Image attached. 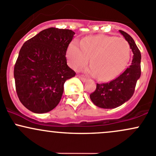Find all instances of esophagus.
<instances>
[{
    "instance_id": "obj_1",
    "label": "esophagus",
    "mask_w": 156,
    "mask_h": 156,
    "mask_svg": "<svg viewBox=\"0 0 156 156\" xmlns=\"http://www.w3.org/2000/svg\"><path fill=\"white\" fill-rule=\"evenodd\" d=\"M78 78H79L81 80V81H83V82H86L87 81V78H83V77H82V76H80V75H78Z\"/></svg>"
}]
</instances>
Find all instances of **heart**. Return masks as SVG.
Wrapping results in <instances>:
<instances>
[{
  "instance_id": "obj_1",
  "label": "heart",
  "mask_w": 156,
  "mask_h": 156,
  "mask_svg": "<svg viewBox=\"0 0 156 156\" xmlns=\"http://www.w3.org/2000/svg\"><path fill=\"white\" fill-rule=\"evenodd\" d=\"M69 65L75 70L84 66L90 58L92 65L84 70L87 75L98 76L101 81H107L121 74L130 58V47L122 37L106 35L90 36L81 41L69 44L66 52Z\"/></svg>"
}]
</instances>
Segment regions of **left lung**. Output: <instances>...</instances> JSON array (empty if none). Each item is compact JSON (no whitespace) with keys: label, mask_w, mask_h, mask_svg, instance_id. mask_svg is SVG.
I'll list each match as a JSON object with an SVG mask.
<instances>
[{"label":"left lung","mask_w":156,"mask_h":156,"mask_svg":"<svg viewBox=\"0 0 156 156\" xmlns=\"http://www.w3.org/2000/svg\"><path fill=\"white\" fill-rule=\"evenodd\" d=\"M119 32L132 49L133 61L130 66L113 81L97 83L96 90L90 94V97L93 104L101 108L114 109L129 101L134 93L137 81L141 76V52L129 34L122 30Z\"/></svg>","instance_id":"left-lung-1"}]
</instances>
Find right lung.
<instances>
[{
    "instance_id": "add662e5",
    "label": "right lung",
    "mask_w": 156,
    "mask_h": 156,
    "mask_svg": "<svg viewBox=\"0 0 156 156\" xmlns=\"http://www.w3.org/2000/svg\"><path fill=\"white\" fill-rule=\"evenodd\" d=\"M75 32L46 29L26 41L14 68L15 88L23 106L35 113H45L58 104L66 80L75 73L66 64V52Z\"/></svg>"
}]
</instances>
